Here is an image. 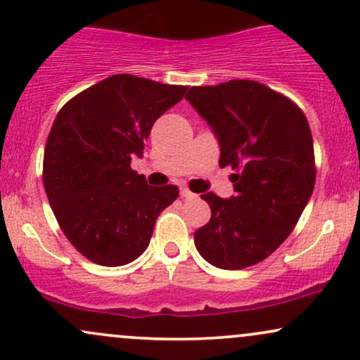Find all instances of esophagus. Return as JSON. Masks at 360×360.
I'll return each instance as SVG.
<instances>
[{"label":"esophagus","mask_w":360,"mask_h":360,"mask_svg":"<svg viewBox=\"0 0 360 360\" xmlns=\"http://www.w3.org/2000/svg\"><path fill=\"white\" fill-rule=\"evenodd\" d=\"M181 196H183V198H186V200H193V198H196V194H194V193H191V191H189V189H186V188H183V189H181Z\"/></svg>","instance_id":"esophagus-1"}]
</instances>
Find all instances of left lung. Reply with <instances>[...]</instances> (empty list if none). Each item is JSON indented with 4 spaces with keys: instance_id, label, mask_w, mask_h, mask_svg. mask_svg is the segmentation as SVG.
<instances>
[{
    "instance_id": "left-lung-1",
    "label": "left lung",
    "mask_w": 360,
    "mask_h": 360,
    "mask_svg": "<svg viewBox=\"0 0 360 360\" xmlns=\"http://www.w3.org/2000/svg\"><path fill=\"white\" fill-rule=\"evenodd\" d=\"M186 100L220 143V167L235 171L233 196L201 194L212 218L194 232V245L220 269L254 266L289 237L315 188L307 117L286 96L247 79L191 88Z\"/></svg>"
}]
</instances>
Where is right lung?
<instances>
[{
  "label": "right lung",
  "instance_id": "obj_1",
  "mask_svg": "<svg viewBox=\"0 0 360 360\" xmlns=\"http://www.w3.org/2000/svg\"><path fill=\"white\" fill-rule=\"evenodd\" d=\"M186 86L117 74L57 113L44 154V186L62 232L91 262L125 266L148 247L174 184L148 186L131 171L155 120L183 100Z\"/></svg>",
  "mask_w": 360,
  "mask_h": 360
}]
</instances>
